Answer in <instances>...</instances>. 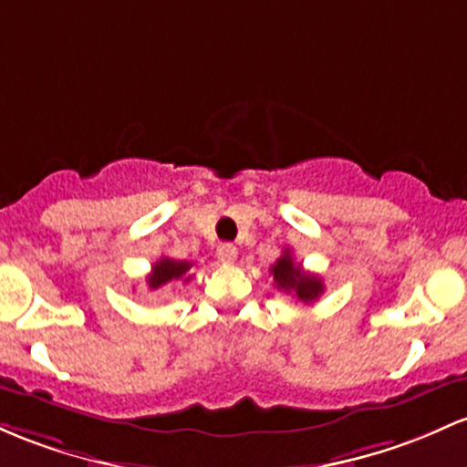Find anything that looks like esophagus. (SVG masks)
<instances>
[{"label":"esophagus","mask_w":467,"mask_h":467,"mask_svg":"<svg viewBox=\"0 0 467 467\" xmlns=\"http://www.w3.org/2000/svg\"><path fill=\"white\" fill-rule=\"evenodd\" d=\"M217 259L222 264H234L237 261V248L233 244H222L217 248Z\"/></svg>","instance_id":"1"}]
</instances>
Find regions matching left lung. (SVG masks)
Returning a JSON list of instances; mask_svg holds the SVG:
<instances>
[{"label":"left lung","mask_w":467,"mask_h":467,"mask_svg":"<svg viewBox=\"0 0 467 467\" xmlns=\"http://www.w3.org/2000/svg\"><path fill=\"white\" fill-rule=\"evenodd\" d=\"M270 275H273L276 288L288 292V295L295 296L301 304H312V301H317L324 295V281H321V276L306 273L301 268V264H295L288 248L284 250V257L276 259V264L270 268Z\"/></svg>","instance_id":"obj_1"}]
</instances>
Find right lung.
<instances>
[{
  "mask_svg": "<svg viewBox=\"0 0 467 467\" xmlns=\"http://www.w3.org/2000/svg\"><path fill=\"white\" fill-rule=\"evenodd\" d=\"M191 261H179V259H171V257H161L157 264H152L150 275H148L146 284L150 290H159L163 288L171 281H191Z\"/></svg>",
  "mask_w": 467,
  "mask_h": 467,
  "instance_id": "1",
  "label": "right lung"
}]
</instances>
